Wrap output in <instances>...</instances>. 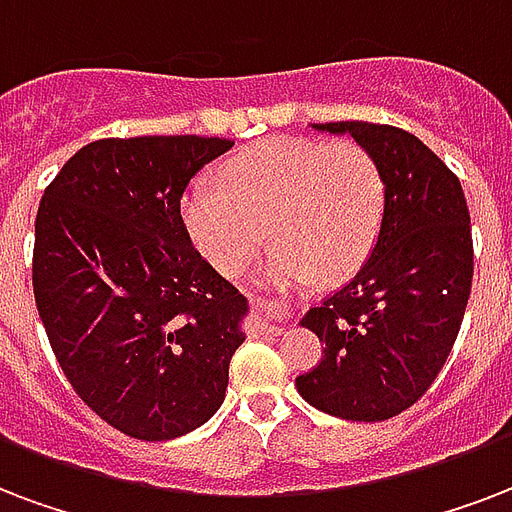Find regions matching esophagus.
I'll return each instance as SVG.
<instances>
[{
    "label": "esophagus",
    "instance_id": "esophagus-1",
    "mask_svg": "<svg viewBox=\"0 0 512 512\" xmlns=\"http://www.w3.org/2000/svg\"><path fill=\"white\" fill-rule=\"evenodd\" d=\"M252 303H255V308L260 311L263 325L268 327L271 333H282L284 325H287V319H290V306L279 303L271 292H268V295H257V298H252Z\"/></svg>",
    "mask_w": 512,
    "mask_h": 512
}]
</instances>
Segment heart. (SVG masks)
Here are the masks:
<instances>
[{"label": "heart", "instance_id": "b5f03b06", "mask_svg": "<svg viewBox=\"0 0 512 512\" xmlns=\"http://www.w3.org/2000/svg\"><path fill=\"white\" fill-rule=\"evenodd\" d=\"M220 177L222 185L187 187L182 220L222 273H239L260 252L265 228L276 241L265 276L282 282L343 276L376 244L386 185L360 144L271 139L233 155Z\"/></svg>", "mask_w": 512, "mask_h": 512}]
</instances>
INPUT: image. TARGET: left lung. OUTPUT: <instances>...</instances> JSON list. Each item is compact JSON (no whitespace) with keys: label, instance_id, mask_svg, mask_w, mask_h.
Segmentation results:
<instances>
[{"label":"left lung","instance_id":"1","mask_svg":"<svg viewBox=\"0 0 512 512\" xmlns=\"http://www.w3.org/2000/svg\"><path fill=\"white\" fill-rule=\"evenodd\" d=\"M311 128L351 136L373 155L386 204L357 276L300 319L325 351L295 386L338 419H392L427 392L459 335L473 284L467 201L454 171L403 128L362 120Z\"/></svg>","mask_w":512,"mask_h":512}]
</instances>
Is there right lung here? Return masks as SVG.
<instances>
[{"mask_svg": "<svg viewBox=\"0 0 512 512\" xmlns=\"http://www.w3.org/2000/svg\"><path fill=\"white\" fill-rule=\"evenodd\" d=\"M233 147L220 136L85 144L39 201L34 300L91 411L136 440L182 438L217 413L249 303L193 247L179 201Z\"/></svg>", "mask_w": 512, "mask_h": 512, "instance_id": "1", "label": "right lung"}]
</instances>
